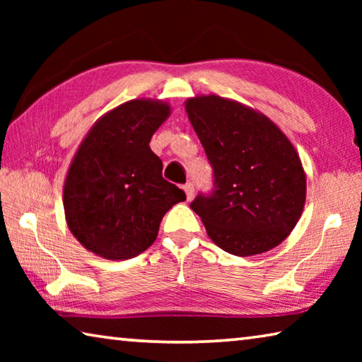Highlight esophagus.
<instances>
[{"label": "esophagus", "mask_w": 362, "mask_h": 362, "mask_svg": "<svg viewBox=\"0 0 362 362\" xmlns=\"http://www.w3.org/2000/svg\"><path fill=\"white\" fill-rule=\"evenodd\" d=\"M183 189H185V193H187V199H188V201L193 199V196H194V187H193V183H192V182H187L185 185H183Z\"/></svg>", "instance_id": "obj_1"}]
</instances>
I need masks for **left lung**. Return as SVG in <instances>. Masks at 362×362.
I'll use <instances>...</instances> for the list:
<instances>
[{"instance_id":"8db88e82","label":"left lung","mask_w":362,"mask_h":362,"mask_svg":"<svg viewBox=\"0 0 362 362\" xmlns=\"http://www.w3.org/2000/svg\"><path fill=\"white\" fill-rule=\"evenodd\" d=\"M187 113L212 168L211 192L189 207L225 252H267L297 225L306 193L296 148L267 116L217 95L194 97Z\"/></svg>"}]
</instances>
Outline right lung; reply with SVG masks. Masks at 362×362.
Instances as JSON below:
<instances>
[{
	"label": "right lung",
	"instance_id": "obj_1",
	"mask_svg": "<svg viewBox=\"0 0 362 362\" xmlns=\"http://www.w3.org/2000/svg\"><path fill=\"white\" fill-rule=\"evenodd\" d=\"M169 116L166 103L131 100L95 122L73 159L64 187L66 223L86 249L132 259L155 243L159 223L187 196L163 179L150 139Z\"/></svg>",
	"mask_w": 362,
	"mask_h": 362
}]
</instances>
